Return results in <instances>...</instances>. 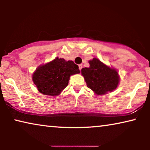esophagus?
Masks as SVG:
<instances>
[{
	"label": "esophagus",
	"instance_id": "34e87169",
	"mask_svg": "<svg viewBox=\"0 0 150 150\" xmlns=\"http://www.w3.org/2000/svg\"><path fill=\"white\" fill-rule=\"evenodd\" d=\"M79 69H80V70H81L82 68H83V65H82V64H80V65H79Z\"/></svg>",
	"mask_w": 150,
	"mask_h": 150
}]
</instances>
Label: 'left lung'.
<instances>
[{
    "instance_id": "1",
    "label": "left lung",
    "mask_w": 150,
    "mask_h": 150,
    "mask_svg": "<svg viewBox=\"0 0 150 150\" xmlns=\"http://www.w3.org/2000/svg\"><path fill=\"white\" fill-rule=\"evenodd\" d=\"M90 66L81 69L87 87L97 95H104L117 87L120 76L115 69L108 67L97 58L89 61Z\"/></svg>"
}]
</instances>
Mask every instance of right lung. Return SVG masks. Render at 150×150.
<instances>
[{"label":"right lung","mask_w":150,"mask_h":150,"mask_svg":"<svg viewBox=\"0 0 150 150\" xmlns=\"http://www.w3.org/2000/svg\"><path fill=\"white\" fill-rule=\"evenodd\" d=\"M80 73L79 66L72 61L58 57L39 66L33 74V81L44 95L59 96L67 87L70 76Z\"/></svg>","instance_id":"right-lung-1"}]
</instances>
